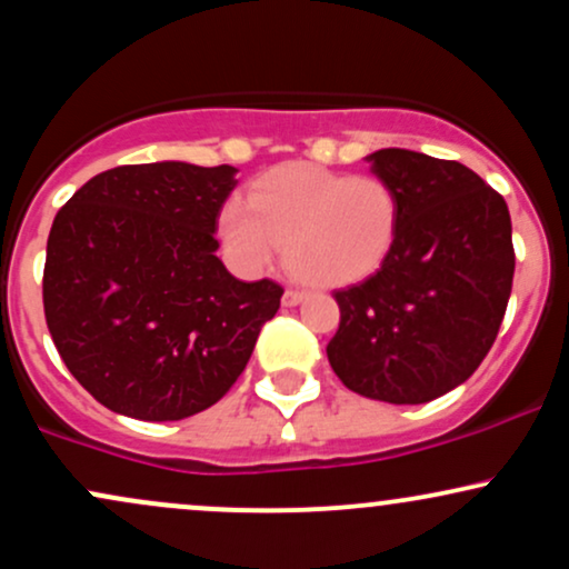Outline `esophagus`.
<instances>
[{
    "instance_id": "34e87169",
    "label": "esophagus",
    "mask_w": 569,
    "mask_h": 569,
    "mask_svg": "<svg viewBox=\"0 0 569 569\" xmlns=\"http://www.w3.org/2000/svg\"><path fill=\"white\" fill-rule=\"evenodd\" d=\"M307 297V293L305 291H286L283 293V307H297L299 302H302V299Z\"/></svg>"
}]
</instances>
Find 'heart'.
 I'll return each instance as SVG.
<instances>
[{
	"label": "heart",
	"mask_w": 569,
	"mask_h": 569,
	"mask_svg": "<svg viewBox=\"0 0 569 569\" xmlns=\"http://www.w3.org/2000/svg\"><path fill=\"white\" fill-rule=\"evenodd\" d=\"M219 230L232 262L248 276L267 270L286 243L293 276L316 289H342L369 278L390 253L398 198L375 176L289 162L253 181L248 206H224Z\"/></svg>",
	"instance_id": "1"
}]
</instances>
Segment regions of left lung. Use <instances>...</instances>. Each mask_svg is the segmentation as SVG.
<instances>
[{
    "mask_svg": "<svg viewBox=\"0 0 569 569\" xmlns=\"http://www.w3.org/2000/svg\"><path fill=\"white\" fill-rule=\"evenodd\" d=\"M367 162L393 187L398 232L375 276L335 291L326 356L352 393L428 403L466 382L498 337L513 283L511 213L462 162L411 149Z\"/></svg>",
    "mask_w": 569,
    "mask_h": 569,
    "instance_id": "1",
    "label": "left lung"
}]
</instances>
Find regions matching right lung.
<instances>
[{
  "mask_svg": "<svg viewBox=\"0 0 569 569\" xmlns=\"http://www.w3.org/2000/svg\"><path fill=\"white\" fill-rule=\"evenodd\" d=\"M238 168L120 166L71 194L50 227L44 318L74 380L147 422L213 407L246 369L283 289L217 257Z\"/></svg>",
  "mask_w": 569,
  "mask_h": 569,
  "instance_id": "1",
  "label": "right lung"
}]
</instances>
